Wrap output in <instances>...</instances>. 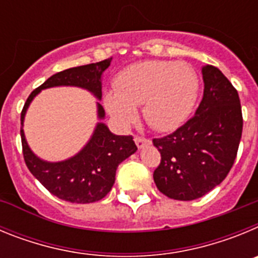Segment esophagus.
I'll return each mask as SVG.
<instances>
[{"label":"esophagus","instance_id":"obj_1","mask_svg":"<svg viewBox=\"0 0 258 258\" xmlns=\"http://www.w3.org/2000/svg\"><path fill=\"white\" fill-rule=\"evenodd\" d=\"M134 142H136V145H137V147H138V149H143L146 145H149L150 141L146 140V138H142V137L137 136L136 138H134Z\"/></svg>","mask_w":258,"mask_h":258}]
</instances>
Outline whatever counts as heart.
Instances as JSON below:
<instances>
[{
	"mask_svg": "<svg viewBox=\"0 0 258 258\" xmlns=\"http://www.w3.org/2000/svg\"><path fill=\"white\" fill-rule=\"evenodd\" d=\"M116 90L104 93L107 112L120 126L136 120L137 106L154 129L169 132L190 116L199 94V76L188 63L147 60L124 68L115 80Z\"/></svg>",
	"mask_w": 258,
	"mask_h": 258,
	"instance_id": "b5f03b06",
	"label": "heart"
}]
</instances>
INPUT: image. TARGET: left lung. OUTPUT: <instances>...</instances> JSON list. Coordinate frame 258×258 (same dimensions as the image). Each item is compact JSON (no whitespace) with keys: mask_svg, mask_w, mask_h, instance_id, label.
Returning a JSON list of instances; mask_svg holds the SVG:
<instances>
[{"mask_svg":"<svg viewBox=\"0 0 258 258\" xmlns=\"http://www.w3.org/2000/svg\"><path fill=\"white\" fill-rule=\"evenodd\" d=\"M204 94L195 116L169 136L152 142L161 155L154 181L174 200L202 198L226 178L243 131L240 99L226 76L213 66L202 68Z\"/></svg>","mask_w":258,"mask_h":258,"instance_id":"left-lung-1","label":"left lung"}]
</instances>
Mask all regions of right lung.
I'll list each match as a JSON object with an SVG mask.
<instances>
[{"label": "right lung", "instance_id": "add662e5", "mask_svg": "<svg viewBox=\"0 0 258 258\" xmlns=\"http://www.w3.org/2000/svg\"><path fill=\"white\" fill-rule=\"evenodd\" d=\"M112 58L106 60L68 68L52 75L41 86L35 89L23 107L22 146L23 156L29 172L42 183L46 190L61 200L77 204H88L103 199L115 183L118 164L137 151L132 136H116L111 133L102 120L104 118L103 107L97 102V115L101 121L95 126L93 136L83 149L67 160L45 161L33 154L27 143L23 122L27 109L33 98L44 89L55 86H76L92 93L97 99H102V75L111 64Z\"/></svg>", "mask_w": 258, "mask_h": 258}]
</instances>
